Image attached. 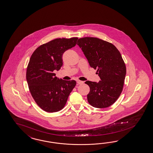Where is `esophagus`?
Masks as SVG:
<instances>
[{"mask_svg": "<svg viewBox=\"0 0 153 153\" xmlns=\"http://www.w3.org/2000/svg\"><path fill=\"white\" fill-rule=\"evenodd\" d=\"M83 81H79V80H77V84L78 85H81V84H83Z\"/></svg>", "mask_w": 153, "mask_h": 153, "instance_id": "esophagus-1", "label": "esophagus"}]
</instances>
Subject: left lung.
Listing matches in <instances>:
<instances>
[{"mask_svg": "<svg viewBox=\"0 0 153 153\" xmlns=\"http://www.w3.org/2000/svg\"><path fill=\"white\" fill-rule=\"evenodd\" d=\"M77 43L90 66L97 69L101 78L98 82H85L90 88L88 102L95 108L108 107L123 91L126 67L121 54L114 45L96 37L80 38Z\"/></svg>", "mask_w": 153, "mask_h": 153, "instance_id": "1", "label": "left lung"}]
</instances>
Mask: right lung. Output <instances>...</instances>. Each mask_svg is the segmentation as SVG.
Returning a JSON list of instances; mask_svg holds the SVG:
<instances>
[{"instance_id":"add662e5","label":"right lung","mask_w":153,"mask_h":153,"mask_svg":"<svg viewBox=\"0 0 153 153\" xmlns=\"http://www.w3.org/2000/svg\"><path fill=\"white\" fill-rule=\"evenodd\" d=\"M78 37L59 38L42 44L35 50L26 70V81L34 101L46 112L61 110L74 88L75 80L59 79L53 73L63 65L62 55L74 47Z\"/></svg>"}]
</instances>
